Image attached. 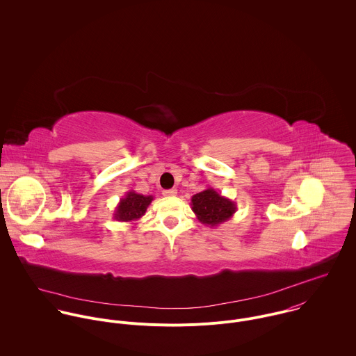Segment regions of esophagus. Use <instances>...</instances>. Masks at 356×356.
Returning <instances> with one entry per match:
<instances>
[{"mask_svg":"<svg viewBox=\"0 0 356 356\" xmlns=\"http://www.w3.org/2000/svg\"><path fill=\"white\" fill-rule=\"evenodd\" d=\"M163 196H165V197H174V196H177V189L163 191Z\"/></svg>","mask_w":356,"mask_h":356,"instance_id":"esophagus-1","label":"esophagus"}]
</instances>
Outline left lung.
<instances>
[{
  "mask_svg": "<svg viewBox=\"0 0 356 356\" xmlns=\"http://www.w3.org/2000/svg\"><path fill=\"white\" fill-rule=\"evenodd\" d=\"M192 211L197 219L209 227H216L229 220L237 211V205L230 199L219 195L213 188H207L196 193L192 200Z\"/></svg>",
  "mask_w": 356,
  "mask_h": 356,
  "instance_id": "obj_1",
  "label": "left lung"
}]
</instances>
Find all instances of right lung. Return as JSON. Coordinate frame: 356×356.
Masks as SVG:
<instances>
[{"mask_svg": "<svg viewBox=\"0 0 356 356\" xmlns=\"http://www.w3.org/2000/svg\"><path fill=\"white\" fill-rule=\"evenodd\" d=\"M153 196H145L136 193L134 191H129L123 199H120L113 211V219L119 222H137L140 220L149 204L152 203Z\"/></svg>", "mask_w": 356, "mask_h": 356, "instance_id": "1", "label": "right lung"}]
</instances>
